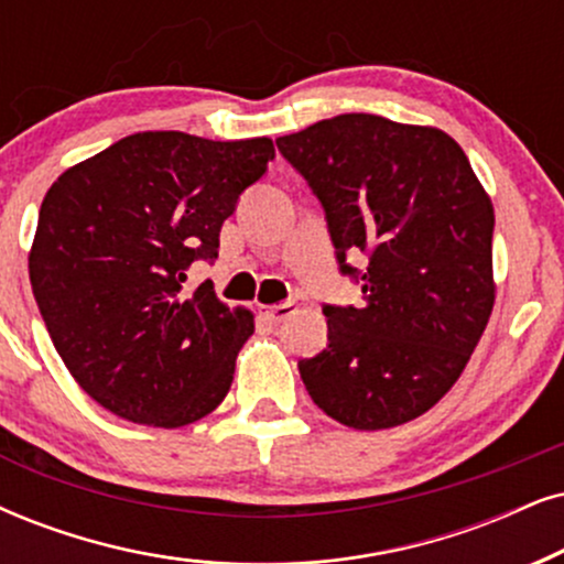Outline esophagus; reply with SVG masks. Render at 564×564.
Returning <instances> with one entry per match:
<instances>
[{
    "label": "esophagus",
    "instance_id": "esophagus-1",
    "mask_svg": "<svg viewBox=\"0 0 564 564\" xmlns=\"http://www.w3.org/2000/svg\"><path fill=\"white\" fill-rule=\"evenodd\" d=\"M260 315L268 319V323H281V319H286L291 312L296 310V302H291V299H286V302L281 304H273V306H260Z\"/></svg>",
    "mask_w": 564,
    "mask_h": 564
}]
</instances>
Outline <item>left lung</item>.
Returning <instances> with one entry per match:
<instances>
[{
    "label": "left lung",
    "instance_id": "obj_1",
    "mask_svg": "<svg viewBox=\"0 0 564 564\" xmlns=\"http://www.w3.org/2000/svg\"><path fill=\"white\" fill-rule=\"evenodd\" d=\"M275 145L323 205L340 275L365 294L361 306L323 304L327 346L299 359L306 393L354 430L422 416L489 323L491 199L434 127L340 113Z\"/></svg>",
    "mask_w": 564,
    "mask_h": 564
}]
</instances>
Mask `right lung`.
I'll return each mask as SVG.
<instances>
[{
  "mask_svg": "<svg viewBox=\"0 0 564 564\" xmlns=\"http://www.w3.org/2000/svg\"><path fill=\"white\" fill-rule=\"evenodd\" d=\"M275 159L268 138L138 132L67 169L39 210L31 286L69 375L117 416L174 430L229 393L249 312L192 262H216L224 220Z\"/></svg>",
  "mask_w": 564,
  "mask_h": 564,
  "instance_id": "1",
  "label": "right lung"
}]
</instances>
